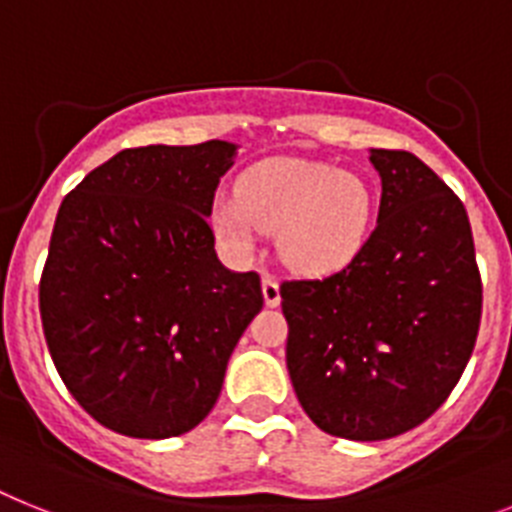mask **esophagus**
Returning <instances> with one entry per match:
<instances>
[{
  "label": "esophagus",
  "mask_w": 512,
  "mask_h": 512,
  "mask_svg": "<svg viewBox=\"0 0 512 512\" xmlns=\"http://www.w3.org/2000/svg\"><path fill=\"white\" fill-rule=\"evenodd\" d=\"M263 299L268 307H278V304H281V286H278L276 278L268 276V273H263Z\"/></svg>",
  "instance_id": "esophagus-1"
}]
</instances>
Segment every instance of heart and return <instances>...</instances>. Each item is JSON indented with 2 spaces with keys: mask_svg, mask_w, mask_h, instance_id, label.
Listing matches in <instances>:
<instances>
[{
  "mask_svg": "<svg viewBox=\"0 0 512 512\" xmlns=\"http://www.w3.org/2000/svg\"><path fill=\"white\" fill-rule=\"evenodd\" d=\"M372 221L375 195L362 176L304 158H265L239 176L236 195L210 205L213 234L229 255L249 257L263 231H276L283 263L309 278L354 263Z\"/></svg>",
  "mask_w": 512,
  "mask_h": 512,
  "instance_id": "obj_1",
  "label": "heart"
}]
</instances>
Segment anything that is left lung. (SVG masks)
Masks as SVG:
<instances>
[{
    "label": "left lung",
    "mask_w": 512,
    "mask_h": 512,
    "mask_svg": "<svg viewBox=\"0 0 512 512\" xmlns=\"http://www.w3.org/2000/svg\"><path fill=\"white\" fill-rule=\"evenodd\" d=\"M377 226L354 263L286 281V367L322 432L375 442L435 414L461 380L482 320L466 208L406 150H369Z\"/></svg>",
    "instance_id": "1"
}]
</instances>
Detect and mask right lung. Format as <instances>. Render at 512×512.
I'll list each match as a JSON object with an SVG mask.
<instances>
[{"mask_svg":"<svg viewBox=\"0 0 512 512\" xmlns=\"http://www.w3.org/2000/svg\"><path fill=\"white\" fill-rule=\"evenodd\" d=\"M236 153L226 140L127 148L62 200L38 291L44 336L72 398L119 435L195 429L263 309L260 276L226 268L208 226Z\"/></svg>","mask_w":512,"mask_h":512,"instance_id":"obj_1","label":"right lung"}]
</instances>
